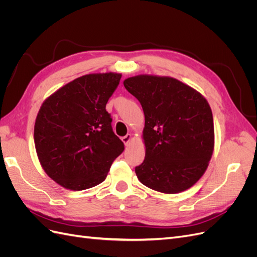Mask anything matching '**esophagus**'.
Returning a JSON list of instances; mask_svg holds the SVG:
<instances>
[{
    "instance_id": "esophagus-1",
    "label": "esophagus",
    "mask_w": 257,
    "mask_h": 257,
    "mask_svg": "<svg viewBox=\"0 0 257 257\" xmlns=\"http://www.w3.org/2000/svg\"><path fill=\"white\" fill-rule=\"evenodd\" d=\"M131 141H132V135L131 134H127L124 137H122V142L124 143V145H125V146H127Z\"/></svg>"
}]
</instances>
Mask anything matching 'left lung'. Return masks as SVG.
<instances>
[{
    "label": "left lung",
    "mask_w": 257,
    "mask_h": 257,
    "mask_svg": "<svg viewBox=\"0 0 257 257\" xmlns=\"http://www.w3.org/2000/svg\"><path fill=\"white\" fill-rule=\"evenodd\" d=\"M123 84L145 113L146 157L135 167L138 180L161 193L188 190L213 152V116L206 98L172 77L139 75Z\"/></svg>",
    "instance_id": "left-lung-1"
}]
</instances>
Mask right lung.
<instances>
[{
  "label": "right lung",
  "instance_id": "right-lung-1",
  "mask_svg": "<svg viewBox=\"0 0 257 257\" xmlns=\"http://www.w3.org/2000/svg\"><path fill=\"white\" fill-rule=\"evenodd\" d=\"M121 74H90L54 92L36 116L34 143L41 165L65 189L81 191L102 183L124 144L106 111Z\"/></svg>",
  "mask_w": 257,
  "mask_h": 257
}]
</instances>
